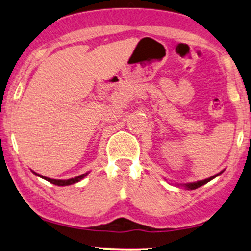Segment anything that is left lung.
I'll list each match as a JSON object with an SVG mask.
<instances>
[{"label":"left lung","mask_w":251,"mask_h":251,"mask_svg":"<svg viewBox=\"0 0 251 251\" xmlns=\"http://www.w3.org/2000/svg\"><path fill=\"white\" fill-rule=\"evenodd\" d=\"M217 176H218V175L213 176H211V178H208V179H205V180H202V181L188 183V185H186V187H187V188H189V189H196V188H199V187H201V186H203V185H205V183H208V182L210 181V180H212L213 178H216Z\"/></svg>","instance_id":"left-lung-1"}]
</instances>
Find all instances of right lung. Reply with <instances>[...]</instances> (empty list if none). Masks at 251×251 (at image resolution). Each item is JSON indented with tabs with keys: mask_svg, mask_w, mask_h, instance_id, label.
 <instances>
[{
	"mask_svg": "<svg viewBox=\"0 0 251 251\" xmlns=\"http://www.w3.org/2000/svg\"><path fill=\"white\" fill-rule=\"evenodd\" d=\"M34 173H35V172H34ZM35 175H36V173H35ZM38 176H41L42 179L47 180V181H49L50 183H52V185H56V186H69V185H72V183L78 182V181H80V180H81V179L85 178V176H87V173H86V175H81V176H75V178L68 179V180H56V179L47 178V176H40V175H38Z\"/></svg>",
	"mask_w": 251,
	"mask_h": 251,
	"instance_id": "right-lung-1",
	"label": "right lung"
}]
</instances>
